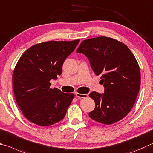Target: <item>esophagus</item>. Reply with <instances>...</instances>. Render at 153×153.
<instances>
[{
    "instance_id": "esophagus-1",
    "label": "esophagus",
    "mask_w": 153,
    "mask_h": 153,
    "mask_svg": "<svg viewBox=\"0 0 153 153\" xmlns=\"http://www.w3.org/2000/svg\"><path fill=\"white\" fill-rule=\"evenodd\" d=\"M76 96L78 98H87V97L88 96L87 94H79V93H77V92L76 93Z\"/></svg>"
}]
</instances>
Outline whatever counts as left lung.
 I'll list each match as a JSON object with an SVG mask.
<instances>
[{
  "mask_svg": "<svg viewBox=\"0 0 153 153\" xmlns=\"http://www.w3.org/2000/svg\"><path fill=\"white\" fill-rule=\"evenodd\" d=\"M77 53L88 58L105 88L103 94H89L96 104L89 116L106 125L122 120L132 109L140 90V68L134 55L124 43L104 36L83 41Z\"/></svg>",
  "mask_w": 153,
  "mask_h": 153,
  "instance_id": "8db88e82",
  "label": "left lung"
}]
</instances>
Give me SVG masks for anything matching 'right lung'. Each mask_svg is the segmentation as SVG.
Wrapping results in <instances>:
<instances>
[{"mask_svg": "<svg viewBox=\"0 0 153 153\" xmlns=\"http://www.w3.org/2000/svg\"><path fill=\"white\" fill-rule=\"evenodd\" d=\"M79 42L76 39L35 44L19 59L13 74L14 94L23 114L31 123L47 126L65 117L74 94L51 88L50 81L62 74L63 62Z\"/></svg>", "mask_w": 153, "mask_h": 153, "instance_id": "right-lung-1", "label": "right lung"}]
</instances>
